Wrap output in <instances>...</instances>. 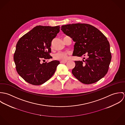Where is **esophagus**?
<instances>
[{
    "label": "esophagus",
    "mask_w": 125,
    "mask_h": 125,
    "mask_svg": "<svg viewBox=\"0 0 125 125\" xmlns=\"http://www.w3.org/2000/svg\"><path fill=\"white\" fill-rule=\"evenodd\" d=\"M61 63H65L66 62H67L66 61H60Z\"/></svg>",
    "instance_id": "1"
}]
</instances>
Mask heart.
I'll return each instance as SVG.
<instances>
[{
  "mask_svg": "<svg viewBox=\"0 0 125 125\" xmlns=\"http://www.w3.org/2000/svg\"><path fill=\"white\" fill-rule=\"evenodd\" d=\"M68 53L64 52H59L55 54L54 56V58L55 60L64 61L67 59Z\"/></svg>",
  "mask_w": 125,
  "mask_h": 125,
  "instance_id": "1",
  "label": "heart"
}]
</instances>
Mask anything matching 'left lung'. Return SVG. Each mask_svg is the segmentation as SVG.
<instances>
[{"label":"left lung","instance_id":"obj_1","mask_svg":"<svg viewBox=\"0 0 125 125\" xmlns=\"http://www.w3.org/2000/svg\"><path fill=\"white\" fill-rule=\"evenodd\" d=\"M75 42L73 55H88L83 61H74L72 73L85 84L95 83L107 73L111 60L110 44L107 38L94 26L85 23L62 25L61 29Z\"/></svg>","mask_w":125,"mask_h":125}]
</instances>
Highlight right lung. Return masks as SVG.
Listing matches in <instances>:
<instances>
[{
  "instance_id": "obj_1",
  "label": "right lung",
  "mask_w": 125,
  "mask_h": 125,
  "mask_svg": "<svg viewBox=\"0 0 125 125\" xmlns=\"http://www.w3.org/2000/svg\"><path fill=\"white\" fill-rule=\"evenodd\" d=\"M60 28V26H36L19 40L13 59L18 74L29 84H43L55 73L59 61L43 63L40 61L52 58L49 54L52 42Z\"/></svg>"
}]
</instances>
